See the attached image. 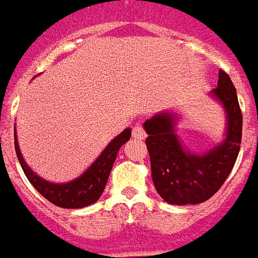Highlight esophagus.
<instances>
[{"label": "esophagus", "instance_id": "34e87169", "mask_svg": "<svg viewBox=\"0 0 258 258\" xmlns=\"http://www.w3.org/2000/svg\"><path fill=\"white\" fill-rule=\"evenodd\" d=\"M132 135H133V138L135 139H139V140H143L147 135H146V131H144V127L142 125H135V127H133V131H132Z\"/></svg>", "mask_w": 258, "mask_h": 258}]
</instances>
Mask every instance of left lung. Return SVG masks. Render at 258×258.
<instances>
[{
	"mask_svg": "<svg viewBox=\"0 0 258 258\" xmlns=\"http://www.w3.org/2000/svg\"><path fill=\"white\" fill-rule=\"evenodd\" d=\"M213 94L225 107L228 132L222 144L206 154H193L180 146L171 114L155 115L144 123L155 190L169 204H199L208 200L220 190L236 162L242 142V111L236 89L222 69Z\"/></svg>",
	"mask_w": 258,
	"mask_h": 258,
	"instance_id": "left-lung-1",
	"label": "left lung"
}]
</instances>
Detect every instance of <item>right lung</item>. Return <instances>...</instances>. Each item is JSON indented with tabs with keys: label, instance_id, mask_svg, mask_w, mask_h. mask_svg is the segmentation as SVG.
<instances>
[{
	"label": "right lung",
	"instance_id": "obj_1",
	"mask_svg": "<svg viewBox=\"0 0 258 258\" xmlns=\"http://www.w3.org/2000/svg\"><path fill=\"white\" fill-rule=\"evenodd\" d=\"M131 135H132L131 129H125L119 136H116L105 147L101 155L91 164V167L82 176L75 179L72 182L62 184L45 182L44 179L37 176L30 168L27 167L26 162H25L21 154L19 146H18L16 135L15 150L18 160L21 162V167L25 175H26V178L29 179V182L34 186V189L41 196H44L48 202L55 204L58 207L83 208L90 206L93 203H96L100 199V196L103 195L104 187L107 184L109 172L112 169L118 151L131 139Z\"/></svg>",
	"mask_w": 258,
	"mask_h": 258
}]
</instances>
